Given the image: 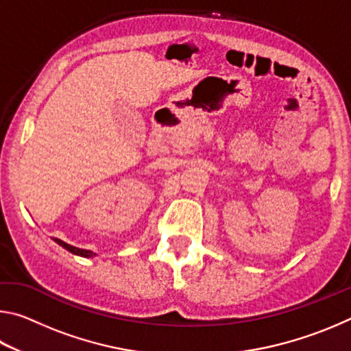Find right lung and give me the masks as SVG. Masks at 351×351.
<instances>
[{"label": "right lung", "mask_w": 351, "mask_h": 351, "mask_svg": "<svg viewBox=\"0 0 351 351\" xmlns=\"http://www.w3.org/2000/svg\"><path fill=\"white\" fill-rule=\"evenodd\" d=\"M54 241L57 243V245H60L62 247H64L66 249V251H69L71 254H74V255H79V257H85V258H91V257H96V252H93V251H88V249H80V247H75V246H71V245H68V243H64V241H62V240H58V239H54Z\"/></svg>", "instance_id": "right-lung-1"}]
</instances>
